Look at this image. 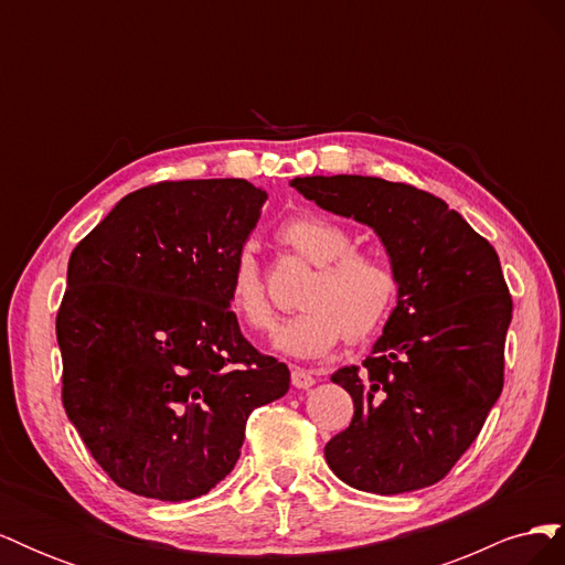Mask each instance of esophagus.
Returning <instances> with one entry per match:
<instances>
[{"instance_id": "esophagus-1", "label": "esophagus", "mask_w": 565, "mask_h": 565, "mask_svg": "<svg viewBox=\"0 0 565 565\" xmlns=\"http://www.w3.org/2000/svg\"><path fill=\"white\" fill-rule=\"evenodd\" d=\"M292 384H295L297 388H311V386L316 384V377H313V374H311L309 370L292 367Z\"/></svg>"}]
</instances>
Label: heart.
Segmentation results:
<instances>
[{
	"label": "heart",
	"mask_w": 565,
	"mask_h": 565,
	"mask_svg": "<svg viewBox=\"0 0 565 565\" xmlns=\"http://www.w3.org/2000/svg\"><path fill=\"white\" fill-rule=\"evenodd\" d=\"M278 241L313 266L299 303L273 337V349L292 358H318L349 341H363L386 320L398 280L391 264L372 252L353 249L347 226L320 214L289 216L278 226ZM228 306L252 330H268L273 309L249 247L237 249L231 264Z\"/></svg>",
	"instance_id": "heart-1"
}]
</instances>
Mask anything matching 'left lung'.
I'll return each instance as SVG.
<instances>
[{
    "mask_svg": "<svg viewBox=\"0 0 565 565\" xmlns=\"http://www.w3.org/2000/svg\"><path fill=\"white\" fill-rule=\"evenodd\" d=\"M320 210L377 233L398 295L363 367L332 382L353 398L324 446L347 486L398 494L438 483L467 452L504 377L511 297L500 256L440 198L374 177H297Z\"/></svg>",
    "mask_w": 565,
    "mask_h": 565,
    "instance_id": "8db88e82",
    "label": "left lung"
}]
</instances>
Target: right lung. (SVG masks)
I'll return each mask as SVG.
<instances>
[{
    "instance_id": "obj_1",
    "label": "right lung",
    "mask_w": 565,
    "mask_h": 565,
    "mask_svg": "<svg viewBox=\"0 0 565 565\" xmlns=\"http://www.w3.org/2000/svg\"><path fill=\"white\" fill-rule=\"evenodd\" d=\"M266 200L245 179L148 185L73 249L56 318L63 405L119 488L162 502L210 492L252 409L287 393V365L228 306L233 256Z\"/></svg>"
}]
</instances>
